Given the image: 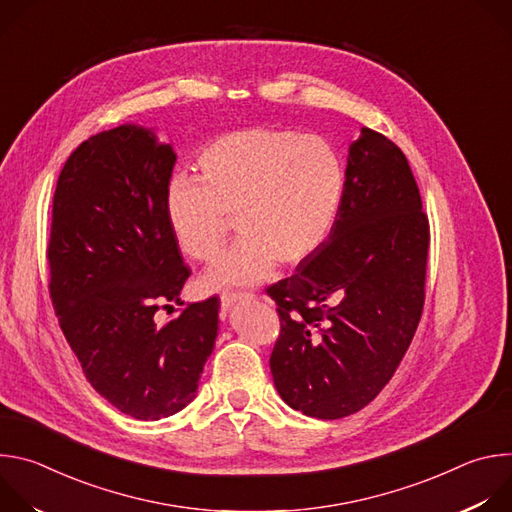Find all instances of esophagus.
Here are the masks:
<instances>
[{
  "label": "esophagus",
  "instance_id": "34e87169",
  "mask_svg": "<svg viewBox=\"0 0 512 512\" xmlns=\"http://www.w3.org/2000/svg\"><path fill=\"white\" fill-rule=\"evenodd\" d=\"M253 296L251 294H241V291H229V294H223L221 296V306L223 310H231L237 302H243V300H251Z\"/></svg>",
  "mask_w": 512,
  "mask_h": 512
}]
</instances>
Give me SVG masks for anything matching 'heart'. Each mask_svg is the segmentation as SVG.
Instances as JSON below:
<instances>
[{
  "label": "heart",
  "mask_w": 512,
  "mask_h": 512,
  "mask_svg": "<svg viewBox=\"0 0 512 512\" xmlns=\"http://www.w3.org/2000/svg\"><path fill=\"white\" fill-rule=\"evenodd\" d=\"M200 184L174 178L166 218L184 255L212 263L235 218L237 247L204 277V289L265 281L296 267L328 239L346 192L334 145L294 129L249 127L212 139L198 156Z\"/></svg>",
  "instance_id": "1"
}]
</instances>
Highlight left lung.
<instances>
[{
  "instance_id": "obj_1",
  "label": "left lung",
  "mask_w": 512,
  "mask_h": 512,
  "mask_svg": "<svg viewBox=\"0 0 512 512\" xmlns=\"http://www.w3.org/2000/svg\"><path fill=\"white\" fill-rule=\"evenodd\" d=\"M427 251V214L405 154L362 127L332 233L267 287L281 322L269 367L291 409L340 419L383 391L421 320Z\"/></svg>"
}]
</instances>
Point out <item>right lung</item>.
I'll return each mask as SVG.
<instances>
[{"instance_id":"1","label":"right lung","mask_w":512,"mask_h":512,"mask_svg":"<svg viewBox=\"0 0 512 512\" xmlns=\"http://www.w3.org/2000/svg\"><path fill=\"white\" fill-rule=\"evenodd\" d=\"M176 154L152 129L121 125L83 141L52 200L50 298L93 389L143 421L184 409L218 332L216 296L160 324L190 275L166 218ZM168 308V306H164ZM172 308V306H170Z\"/></svg>"}]
</instances>
